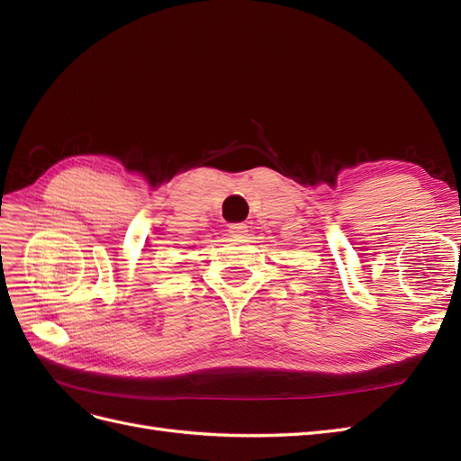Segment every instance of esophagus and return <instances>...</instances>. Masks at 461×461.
I'll return each mask as SVG.
<instances>
[{
	"label": "esophagus",
	"mask_w": 461,
	"mask_h": 461,
	"mask_svg": "<svg viewBox=\"0 0 461 461\" xmlns=\"http://www.w3.org/2000/svg\"><path fill=\"white\" fill-rule=\"evenodd\" d=\"M246 232H248V227L242 225V222H234V225H229L230 236H244Z\"/></svg>",
	"instance_id": "34e87169"
}]
</instances>
